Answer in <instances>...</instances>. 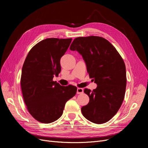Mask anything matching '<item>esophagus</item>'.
Segmentation results:
<instances>
[{
	"label": "esophagus",
	"instance_id": "esophagus-1",
	"mask_svg": "<svg viewBox=\"0 0 148 148\" xmlns=\"http://www.w3.org/2000/svg\"><path fill=\"white\" fill-rule=\"evenodd\" d=\"M83 89L82 88H78L77 89V94H83Z\"/></svg>",
	"mask_w": 148,
	"mask_h": 148
}]
</instances>
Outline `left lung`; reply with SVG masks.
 I'll return each instance as SVG.
<instances>
[{"label": "left lung", "instance_id": "left-lung-1", "mask_svg": "<svg viewBox=\"0 0 148 148\" xmlns=\"http://www.w3.org/2000/svg\"><path fill=\"white\" fill-rule=\"evenodd\" d=\"M69 49L82 56L89 77L97 84L92 91L84 90L89 102L82 107L83 115L95 123L108 122L118 112L125 97L126 68L122 57L109 41L97 36L76 38Z\"/></svg>", "mask_w": 148, "mask_h": 148}]
</instances>
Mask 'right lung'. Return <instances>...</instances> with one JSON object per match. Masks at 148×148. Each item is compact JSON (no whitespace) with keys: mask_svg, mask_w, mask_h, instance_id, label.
<instances>
[{"mask_svg":"<svg viewBox=\"0 0 148 148\" xmlns=\"http://www.w3.org/2000/svg\"><path fill=\"white\" fill-rule=\"evenodd\" d=\"M71 38H47L31 49L23 64L21 88L30 114L41 123L58 120L65 103L77 92L73 85L63 86L53 81L60 71V58L64 55Z\"/></svg>","mask_w":148,"mask_h":148,"instance_id":"add662e5","label":"right lung"}]
</instances>
